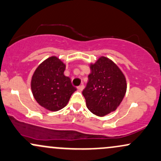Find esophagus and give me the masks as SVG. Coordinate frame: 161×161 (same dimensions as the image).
Listing matches in <instances>:
<instances>
[{"label":"esophagus","mask_w":161,"mask_h":161,"mask_svg":"<svg viewBox=\"0 0 161 161\" xmlns=\"http://www.w3.org/2000/svg\"><path fill=\"white\" fill-rule=\"evenodd\" d=\"M84 88H85L84 85L82 84V85H81V86H78V88H78V90H79V91H82V90L84 89Z\"/></svg>","instance_id":"1"}]
</instances>
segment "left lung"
I'll return each mask as SVG.
<instances>
[{
	"label": "left lung",
	"instance_id": "left-lung-1",
	"mask_svg": "<svg viewBox=\"0 0 161 161\" xmlns=\"http://www.w3.org/2000/svg\"><path fill=\"white\" fill-rule=\"evenodd\" d=\"M91 73L82 95L87 108L96 116H104L116 110L126 92V80L117 65L106 57L90 64Z\"/></svg>",
	"mask_w": 161,
	"mask_h": 161
}]
</instances>
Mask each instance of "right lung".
I'll list each match as a JSON object with an SVG mask.
<instances>
[{"label":"right lung","instance_id":"right-lung-1","mask_svg":"<svg viewBox=\"0 0 161 161\" xmlns=\"http://www.w3.org/2000/svg\"><path fill=\"white\" fill-rule=\"evenodd\" d=\"M65 68L64 62L52 56L44 60L32 75V95L38 104L50 111L64 108L76 91L70 79L64 74Z\"/></svg>","mask_w":161,"mask_h":161}]
</instances>
